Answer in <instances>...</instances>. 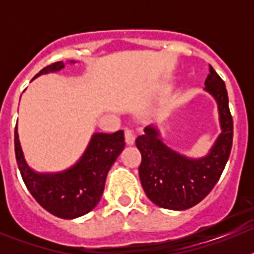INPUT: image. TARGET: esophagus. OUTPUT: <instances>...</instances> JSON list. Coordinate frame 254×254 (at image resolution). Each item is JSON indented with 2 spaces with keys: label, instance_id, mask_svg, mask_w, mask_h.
I'll list each match as a JSON object with an SVG mask.
<instances>
[{
  "label": "esophagus",
  "instance_id": "34e87169",
  "mask_svg": "<svg viewBox=\"0 0 254 254\" xmlns=\"http://www.w3.org/2000/svg\"><path fill=\"white\" fill-rule=\"evenodd\" d=\"M125 140L127 145H133L134 143V136L131 129H126L125 131Z\"/></svg>",
  "mask_w": 254,
  "mask_h": 254
}]
</instances>
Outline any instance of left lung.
<instances>
[{
	"label": "left lung",
	"instance_id": "obj_1",
	"mask_svg": "<svg viewBox=\"0 0 254 254\" xmlns=\"http://www.w3.org/2000/svg\"><path fill=\"white\" fill-rule=\"evenodd\" d=\"M205 90L216 99L223 132L207 156L188 159L159 140L149 126L136 138L141 152L138 173L146 196L155 205L169 210H187L201 202L221 177L233 145V117L229 109L225 82L210 64Z\"/></svg>",
	"mask_w": 254,
	"mask_h": 254
}]
</instances>
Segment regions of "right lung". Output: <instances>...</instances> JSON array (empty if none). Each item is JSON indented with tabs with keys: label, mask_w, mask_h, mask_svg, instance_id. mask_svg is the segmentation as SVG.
I'll return each instance as SVG.
<instances>
[{
	"label": "right lung",
	"mask_w": 254,
	"mask_h": 254,
	"mask_svg": "<svg viewBox=\"0 0 254 254\" xmlns=\"http://www.w3.org/2000/svg\"><path fill=\"white\" fill-rule=\"evenodd\" d=\"M62 61L48 64L39 73L55 72L64 68ZM125 149L123 131L95 133L82 158L72 168L57 174H40L26 164L15 127V155L20 174L26 188L49 214L61 219H75L90 212L102 198L107 174Z\"/></svg>",
	"instance_id": "add662e5"
}]
</instances>
